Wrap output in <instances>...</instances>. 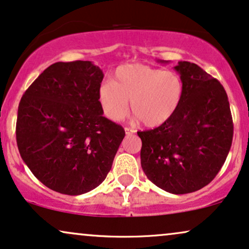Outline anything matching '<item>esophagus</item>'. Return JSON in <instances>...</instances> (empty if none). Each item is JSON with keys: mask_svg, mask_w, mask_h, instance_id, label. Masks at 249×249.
I'll list each match as a JSON object with an SVG mask.
<instances>
[{"mask_svg": "<svg viewBox=\"0 0 249 249\" xmlns=\"http://www.w3.org/2000/svg\"><path fill=\"white\" fill-rule=\"evenodd\" d=\"M124 131H125V134H127V135L135 133V130L131 129V128H129V127H125V128H124Z\"/></svg>", "mask_w": 249, "mask_h": 249, "instance_id": "34e87169", "label": "esophagus"}]
</instances>
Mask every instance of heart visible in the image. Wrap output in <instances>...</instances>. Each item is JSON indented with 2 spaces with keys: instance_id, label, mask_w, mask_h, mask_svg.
Instances as JSON below:
<instances>
[{
  "instance_id": "heart-1",
  "label": "heart",
  "mask_w": 249,
  "mask_h": 249,
  "mask_svg": "<svg viewBox=\"0 0 249 249\" xmlns=\"http://www.w3.org/2000/svg\"><path fill=\"white\" fill-rule=\"evenodd\" d=\"M182 79L177 72L146 64H124L115 70L112 82L99 88V101L109 120L119 122L130 107L135 118L149 128L167 122L183 98Z\"/></svg>"
}]
</instances>
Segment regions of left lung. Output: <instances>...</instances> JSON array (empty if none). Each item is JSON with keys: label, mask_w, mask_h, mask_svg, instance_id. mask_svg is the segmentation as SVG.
<instances>
[{"label": "left lung", "mask_w": 249, "mask_h": 249, "mask_svg": "<svg viewBox=\"0 0 249 249\" xmlns=\"http://www.w3.org/2000/svg\"><path fill=\"white\" fill-rule=\"evenodd\" d=\"M174 69L185 87L179 108L164 124L137 135L145 176L165 192L180 195L214 179L231 149L233 121L228 94L216 78L187 61Z\"/></svg>", "instance_id": "obj_1"}]
</instances>
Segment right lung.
Masks as SVG:
<instances>
[{
    "label": "right lung",
    "mask_w": 249,
    "mask_h": 249,
    "mask_svg": "<svg viewBox=\"0 0 249 249\" xmlns=\"http://www.w3.org/2000/svg\"><path fill=\"white\" fill-rule=\"evenodd\" d=\"M103 70L91 61L56 62L21 97L16 140L20 157L40 182L81 195L106 179L124 130L103 116Z\"/></svg>",
    "instance_id": "1"
}]
</instances>
